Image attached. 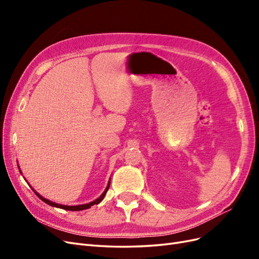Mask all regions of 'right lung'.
Returning a JSON list of instances; mask_svg holds the SVG:
<instances>
[{
	"instance_id": "right-lung-1",
	"label": "right lung",
	"mask_w": 259,
	"mask_h": 259,
	"mask_svg": "<svg viewBox=\"0 0 259 259\" xmlns=\"http://www.w3.org/2000/svg\"><path fill=\"white\" fill-rule=\"evenodd\" d=\"M20 169V168H19ZM20 171V170H19ZM109 187H110V182L108 183V186H107V188H106V190L104 191V193L100 195V197L98 198V199H96L95 201H93V202H91V203H88V204H82V205H73V206H68V205H61V204H57V203H55V202H52V201H50V200H46L45 198H43V197H41L40 194H38L34 189H32L33 191H34V193L37 195L38 198H40L43 202H45L46 204H49V205H51V206H55V207H59V208H62V209H67V210H83V209H88V208H90L92 205H94V204H98V203H100L101 201L104 200V198H105V195H106V193H107V191H108V189H109Z\"/></svg>"
}]
</instances>
